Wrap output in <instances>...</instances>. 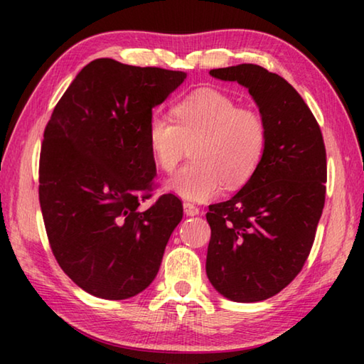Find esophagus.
Here are the masks:
<instances>
[{"mask_svg": "<svg viewBox=\"0 0 364 364\" xmlns=\"http://www.w3.org/2000/svg\"><path fill=\"white\" fill-rule=\"evenodd\" d=\"M184 212H186V215H191V217H194V215L197 213V207L193 204V202H184Z\"/></svg>", "mask_w": 364, "mask_h": 364, "instance_id": "esophagus-1", "label": "esophagus"}]
</instances>
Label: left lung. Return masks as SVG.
Instances as JSON below:
<instances>
[{
    "mask_svg": "<svg viewBox=\"0 0 364 364\" xmlns=\"http://www.w3.org/2000/svg\"><path fill=\"white\" fill-rule=\"evenodd\" d=\"M184 78L96 59L45 128L38 193L49 245L64 273L95 297L123 300L149 287L183 218L176 196L152 199V109Z\"/></svg>",
    "mask_w": 364,
    "mask_h": 364,
    "instance_id": "8db88e82",
    "label": "left lung"
}]
</instances>
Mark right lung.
Instances as JSON below:
<instances>
[{
    "label": "right lung",
    "mask_w": 364,
    "mask_h": 364,
    "mask_svg": "<svg viewBox=\"0 0 364 364\" xmlns=\"http://www.w3.org/2000/svg\"><path fill=\"white\" fill-rule=\"evenodd\" d=\"M210 75L249 90L264 143L244 188L210 205L205 271L226 299L267 300L291 284L315 241L326 199L323 134L301 96L276 73L239 64Z\"/></svg>",
    "instance_id": "obj_1"
}]
</instances>
